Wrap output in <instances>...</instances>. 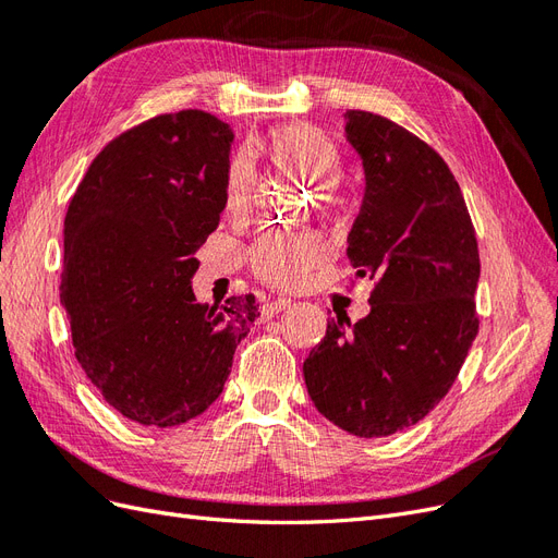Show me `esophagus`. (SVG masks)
<instances>
[{
  "label": "esophagus",
  "mask_w": 558,
  "mask_h": 558,
  "mask_svg": "<svg viewBox=\"0 0 558 558\" xmlns=\"http://www.w3.org/2000/svg\"><path fill=\"white\" fill-rule=\"evenodd\" d=\"M291 307H293L291 300H269V302H265V305H263V316L265 318H272L275 314L286 312V310H291Z\"/></svg>",
  "instance_id": "obj_1"
}]
</instances>
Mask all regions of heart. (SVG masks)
Returning a JSON list of instances; mask_svg holds the SVG:
<instances>
[{
	"label": "heart",
	"mask_w": 558,
	"mask_h": 558,
	"mask_svg": "<svg viewBox=\"0 0 558 558\" xmlns=\"http://www.w3.org/2000/svg\"><path fill=\"white\" fill-rule=\"evenodd\" d=\"M267 156L283 170L300 177L318 197V205L332 214L340 202L332 197V189L342 177L340 150L324 130L307 123H293L272 130L265 144ZM253 165L248 156H234L228 165L223 202L226 211L240 216L248 209L253 197ZM328 258L326 242L312 232L295 230H265L251 248V265L263 281L277 289H300L305 286L312 269Z\"/></svg>",
	"instance_id": "b5f03b06"
}]
</instances>
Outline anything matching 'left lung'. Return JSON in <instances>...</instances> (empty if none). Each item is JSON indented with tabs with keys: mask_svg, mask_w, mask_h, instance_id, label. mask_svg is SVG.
<instances>
[{
	"mask_svg": "<svg viewBox=\"0 0 558 558\" xmlns=\"http://www.w3.org/2000/svg\"><path fill=\"white\" fill-rule=\"evenodd\" d=\"M344 121L365 172L347 256L377 283L369 314L330 318L302 373L335 426L386 437L418 424L459 377L480 330V251L440 154L384 116L349 109Z\"/></svg>",
	"mask_w": 558,
	"mask_h": 558,
	"instance_id": "8db88e82",
	"label": "left lung"
}]
</instances>
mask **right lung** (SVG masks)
<instances>
[{
    "label": "right lung",
    "mask_w": 558,
    "mask_h": 558,
    "mask_svg": "<svg viewBox=\"0 0 558 558\" xmlns=\"http://www.w3.org/2000/svg\"><path fill=\"white\" fill-rule=\"evenodd\" d=\"M234 134L185 109L118 134L64 216L60 300L76 361L134 424L172 428L221 396L256 298L199 305L197 248L218 228Z\"/></svg>",
    "instance_id": "1"
}]
</instances>
